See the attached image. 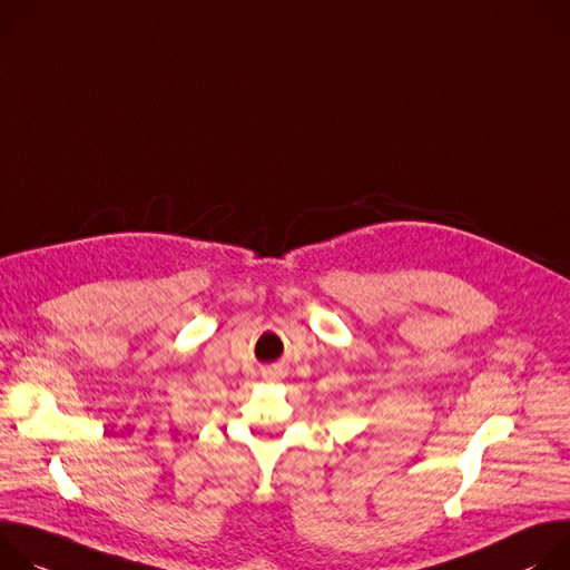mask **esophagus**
<instances>
[{"instance_id":"esophagus-1","label":"esophagus","mask_w":570,"mask_h":570,"mask_svg":"<svg viewBox=\"0 0 570 570\" xmlns=\"http://www.w3.org/2000/svg\"><path fill=\"white\" fill-rule=\"evenodd\" d=\"M274 377H276V375H274Z\"/></svg>"}]
</instances>
